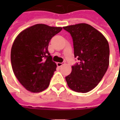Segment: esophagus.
I'll return each instance as SVG.
<instances>
[{
	"label": "esophagus",
	"instance_id": "1",
	"mask_svg": "<svg viewBox=\"0 0 120 120\" xmlns=\"http://www.w3.org/2000/svg\"><path fill=\"white\" fill-rule=\"evenodd\" d=\"M64 64V62H62V63H60V62H58V63L56 64V65H57V66H58V67H62V66Z\"/></svg>",
	"mask_w": 120,
	"mask_h": 120
}]
</instances>
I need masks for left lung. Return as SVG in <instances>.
<instances>
[{"instance_id":"8db88e82","label":"left lung","mask_w":120,"mask_h":120,"mask_svg":"<svg viewBox=\"0 0 120 120\" xmlns=\"http://www.w3.org/2000/svg\"><path fill=\"white\" fill-rule=\"evenodd\" d=\"M63 28L71 35L75 58L79 60L65 77L67 85L77 92H88L99 83L108 69V42L101 33L86 23Z\"/></svg>"}]
</instances>
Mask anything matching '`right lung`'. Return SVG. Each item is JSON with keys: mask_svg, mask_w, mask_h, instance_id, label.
Wrapping results in <instances>:
<instances>
[{"mask_svg": "<svg viewBox=\"0 0 120 120\" xmlns=\"http://www.w3.org/2000/svg\"><path fill=\"white\" fill-rule=\"evenodd\" d=\"M62 30L36 24L21 32L14 40L10 54L12 69L27 90L38 93L49 86L56 68L48 50L49 43Z\"/></svg>", "mask_w": 120, "mask_h": 120, "instance_id": "add662e5", "label": "right lung"}]
</instances>
